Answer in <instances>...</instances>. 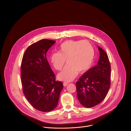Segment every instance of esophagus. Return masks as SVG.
<instances>
[{"instance_id":"esophagus-1","label":"esophagus","mask_w":131,"mask_h":131,"mask_svg":"<svg viewBox=\"0 0 131 131\" xmlns=\"http://www.w3.org/2000/svg\"><path fill=\"white\" fill-rule=\"evenodd\" d=\"M68 82H64L63 83V86L64 87H66V86H67L68 85Z\"/></svg>"}]
</instances>
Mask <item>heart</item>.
<instances>
[{"mask_svg":"<svg viewBox=\"0 0 131 131\" xmlns=\"http://www.w3.org/2000/svg\"><path fill=\"white\" fill-rule=\"evenodd\" d=\"M94 49L88 41L68 40L59 47V52H53L50 62L57 71L60 70L66 62L67 64L58 74L57 78L61 81H72L78 73L87 72L92 66L94 58Z\"/></svg>","mask_w":131,"mask_h":131,"instance_id":"heart-1","label":"heart"}]
</instances>
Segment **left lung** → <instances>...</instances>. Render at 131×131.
Instances as JSON below:
<instances>
[{
  "label": "left lung",
  "mask_w": 131,
  "mask_h": 131,
  "mask_svg": "<svg viewBox=\"0 0 131 131\" xmlns=\"http://www.w3.org/2000/svg\"><path fill=\"white\" fill-rule=\"evenodd\" d=\"M100 56L97 65L91 68L76 82L77 96L81 104L90 108L101 103L111 86V67L108 56L98 46Z\"/></svg>",
  "instance_id": "left-lung-1"
}]
</instances>
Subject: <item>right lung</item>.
Wrapping results in <instances>:
<instances>
[{"label":"right lung","mask_w":131,"mask_h":131,"mask_svg":"<svg viewBox=\"0 0 131 131\" xmlns=\"http://www.w3.org/2000/svg\"><path fill=\"white\" fill-rule=\"evenodd\" d=\"M55 41L42 39L30 45L25 52L21 64L23 92L36 110L48 112L56 108L63 84L55 75L46 58Z\"/></svg>","instance_id":"add662e5"}]
</instances>
